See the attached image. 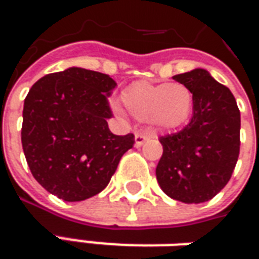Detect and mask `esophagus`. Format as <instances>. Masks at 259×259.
Listing matches in <instances>:
<instances>
[{
    "label": "esophagus",
    "mask_w": 259,
    "mask_h": 259,
    "mask_svg": "<svg viewBox=\"0 0 259 259\" xmlns=\"http://www.w3.org/2000/svg\"><path fill=\"white\" fill-rule=\"evenodd\" d=\"M147 140H148V136L147 135H144V133H136L135 136L136 147H141Z\"/></svg>",
    "instance_id": "1"
}]
</instances>
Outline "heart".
<instances>
[{
  "label": "heart",
  "mask_w": 259,
  "mask_h": 259,
  "mask_svg": "<svg viewBox=\"0 0 259 259\" xmlns=\"http://www.w3.org/2000/svg\"><path fill=\"white\" fill-rule=\"evenodd\" d=\"M126 109L139 120H151L162 129L179 127L193 109V93L182 83L136 81L122 94Z\"/></svg>",
  "instance_id": "b5f03b06"
}]
</instances>
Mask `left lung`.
<instances>
[{
  "instance_id": "left-lung-1",
  "label": "left lung",
  "mask_w": 259,
  "mask_h": 259,
  "mask_svg": "<svg viewBox=\"0 0 259 259\" xmlns=\"http://www.w3.org/2000/svg\"><path fill=\"white\" fill-rule=\"evenodd\" d=\"M172 79L193 93V116L182 130L159 137L157 180L170 198L200 204L232 178L240 152V111L232 91L204 69Z\"/></svg>"
}]
</instances>
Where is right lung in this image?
Returning a JSON list of instances; mask_svg holds the SVG:
<instances>
[{
  "label": "right lung",
  "mask_w": 259,
  "mask_h": 259,
  "mask_svg": "<svg viewBox=\"0 0 259 259\" xmlns=\"http://www.w3.org/2000/svg\"><path fill=\"white\" fill-rule=\"evenodd\" d=\"M116 83L81 68L50 73L25 98L22 147L31 175L64 201H83L109 183L135 135H113L108 96Z\"/></svg>",
  "instance_id": "right-lung-1"
}]
</instances>
